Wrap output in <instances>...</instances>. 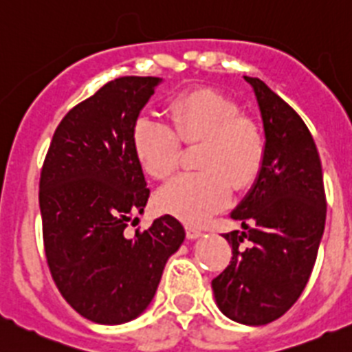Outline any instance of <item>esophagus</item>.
Listing matches in <instances>:
<instances>
[{
    "label": "esophagus",
    "mask_w": 352,
    "mask_h": 352,
    "mask_svg": "<svg viewBox=\"0 0 352 352\" xmlns=\"http://www.w3.org/2000/svg\"><path fill=\"white\" fill-rule=\"evenodd\" d=\"M186 234H187V238H189V239H196V238H199L203 232H201V229H198L196 226L187 224L186 226Z\"/></svg>",
    "instance_id": "1"
}]
</instances>
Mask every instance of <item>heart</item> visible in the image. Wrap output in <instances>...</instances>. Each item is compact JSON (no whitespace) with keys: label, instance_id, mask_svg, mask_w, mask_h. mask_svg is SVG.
I'll use <instances>...</instances> for the list:
<instances>
[{"label":"heart","instance_id":"1","mask_svg":"<svg viewBox=\"0 0 352 352\" xmlns=\"http://www.w3.org/2000/svg\"><path fill=\"white\" fill-rule=\"evenodd\" d=\"M170 124L140 116L131 146L139 165L153 179H166L179 161L180 140L201 142L199 173H182L161 187L156 203L187 224H203L221 212L234 187L250 186L264 161V135L234 100L212 88L177 95L168 106Z\"/></svg>","mask_w":352,"mask_h":352}]
</instances>
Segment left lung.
<instances>
[{
  "label": "left lung",
  "mask_w": 352,
  "mask_h": 352,
  "mask_svg": "<svg viewBox=\"0 0 352 352\" xmlns=\"http://www.w3.org/2000/svg\"><path fill=\"white\" fill-rule=\"evenodd\" d=\"M245 80L254 88L264 123V161L250 192L231 213L243 231L224 234L232 257L212 288L226 316L258 327L283 316L309 281L327 198L309 128L264 81Z\"/></svg>",
  "instance_id": "obj_1"
}]
</instances>
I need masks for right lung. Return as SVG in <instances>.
Masks as SVG:
<instances>
[{"label":"right lung","instance_id":"1","mask_svg":"<svg viewBox=\"0 0 352 352\" xmlns=\"http://www.w3.org/2000/svg\"><path fill=\"white\" fill-rule=\"evenodd\" d=\"M161 78L123 76L72 107L58 123L39 179L43 243L52 278L72 309L121 324L153 300L166 261L186 238L163 215L124 234L149 189L131 131Z\"/></svg>","mask_w":352,"mask_h":352}]
</instances>
